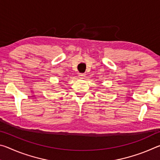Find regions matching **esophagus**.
<instances>
[{
    "label": "esophagus",
    "mask_w": 160,
    "mask_h": 160,
    "mask_svg": "<svg viewBox=\"0 0 160 160\" xmlns=\"http://www.w3.org/2000/svg\"><path fill=\"white\" fill-rule=\"evenodd\" d=\"M85 76V75L84 74V73H79V77L80 78H83Z\"/></svg>",
    "instance_id": "esophagus-1"
}]
</instances>
